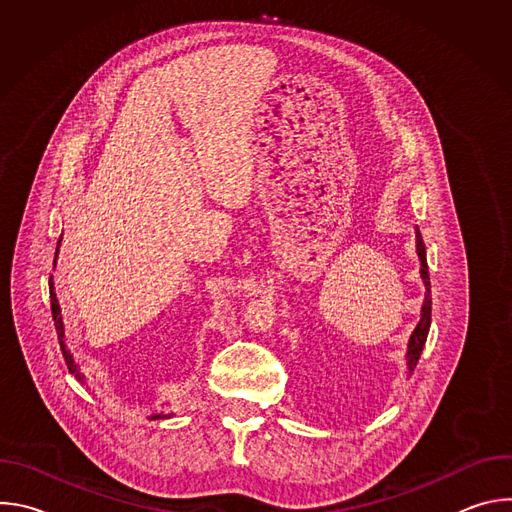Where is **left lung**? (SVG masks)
<instances>
[{
    "label": "left lung",
    "mask_w": 512,
    "mask_h": 512,
    "mask_svg": "<svg viewBox=\"0 0 512 512\" xmlns=\"http://www.w3.org/2000/svg\"><path fill=\"white\" fill-rule=\"evenodd\" d=\"M417 233V255H419V261H421V279L425 283V300H423V306H421V320L419 324L415 326L411 338H409V344H407V367H409V373L415 371L417 367V360L421 356V350L425 346V340H427V332H429V326H431V283H429V271H427V257H425V243L421 239V233L419 229H415Z\"/></svg>",
    "instance_id": "1"
}]
</instances>
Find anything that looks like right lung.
<instances>
[{
	"label": "right lung",
	"mask_w": 512,
	"mask_h": 512,
	"mask_svg": "<svg viewBox=\"0 0 512 512\" xmlns=\"http://www.w3.org/2000/svg\"><path fill=\"white\" fill-rule=\"evenodd\" d=\"M60 241H62V237L58 239V245H60ZM58 245H56V255H58ZM54 263H56V259H54ZM50 310H52V318H54V328H56V334H58V342H60V350H62V356H64V360H66V367H68V371L75 375L81 383H85V375L79 371V364H75V358H72V354H70V350H66V344H64V324H62V316H60V306H58V300H56V294H54V283H52V275H50ZM168 417H172V413H166V411H162V413H152L150 415V419H168Z\"/></svg>",
	"instance_id": "right-lung-1"
}]
</instances>
